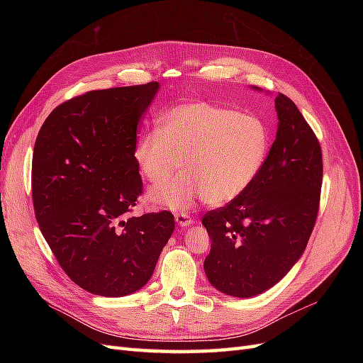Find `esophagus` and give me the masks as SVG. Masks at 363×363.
I'll return each mask as SVG.
<instances>
[{"label": "esophagus", "instance_id": "34e87169", "mask_svg": "<svg viewBox=\"0 0 363 363\" xmlns=\"http://www.w3.org/2000/svg\"><path fill=\"white\" fill-rule=\"evenodd\" d=\"M175 221H177V224H179L180 227H188V225H191V224L195 223L194 219H192V216L188 215V213H184V212L175 213Z\"/></svg>", "mask_w": 363, "mask_h": 363}]
</instances>
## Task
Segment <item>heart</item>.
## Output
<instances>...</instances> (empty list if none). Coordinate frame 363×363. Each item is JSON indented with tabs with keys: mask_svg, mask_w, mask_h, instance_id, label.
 I'll list each match as a JSON object with an SVG mask.
<instances>
[{
	"mask_svg": "<svg viewBox=\"0 0 363 363\" xmlns=\"http://www.w3.org/2000/svg\"><path fill=\"white\" fill-rule=\"evenodd\" d=\"M265 121L225 106L189 101L169 108L160 130L142 131L133 147L140 174L155 183L168 182L182 167L186 172L148 192V201L186 211L196 199L221 206L244 194L256 180L269 152Z\"/></svg>",
	"mask_w": 363,
	"mask_h": 363,
	"instance_id": "heart-1",
	"label": "heart"
}]
</instances>
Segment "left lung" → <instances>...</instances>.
Masks as SVG:
<instances>
[{"label": "left lung", "instance_id": "left-lung-1", "mask_svg": "<svg viewBox=\"0 0 363 363\" xmlns=\"http://www.w3.org/2000/svg\"><path fill=\"white\" fill-rule=\"evenodd\" d=\"M274 103L277 135L256 180L201 221L212 239L206 276L213 288L239 298L265 292L286 276L306 250L320 207V142L291 98L279 94Z\"/></svg>", "mask_w": 363, "mask_h": 363}]
</instances>
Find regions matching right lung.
I'll list each match as a JSON object with an SVG mask.
<instances>
[{
  "instance_id": "obj_1",
  "label": "right lung",
  "mask_w": 363,
  "mask_h": 363,
  "mask_svg": "<svg viewBox=\"0 0 363 363\" xmlns=\"http://www.w3.org/2000/svg\"><path fill=\"white\" fill-rule=\"evenodd\" d=\"M157 91L151 82L71 98L36 138L31 192L39 228L68 277L95 295L144 288L174 232L168 211L125 219L142 194L138 124Z\"/></svg>"
}]
</instances>
